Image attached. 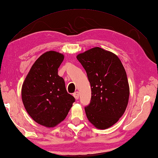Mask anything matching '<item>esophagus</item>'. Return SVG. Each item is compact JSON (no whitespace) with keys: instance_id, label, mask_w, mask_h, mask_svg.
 <instances>
[{"instance_id":"34e87169","label":"esophagus","mask_w":158,"mask_h":158,"mask_svg":"<svg viewBox=\"0 0 158 158\" xmlns=\"http://www.w3.org/2000/svg\"><path fill=\"white\" fill-rule=\"evenodd\" d=\"M73 96H74V97H75V99L77 100L79 98V92H75V93H73Z\"/></svg>"}]
</instances>
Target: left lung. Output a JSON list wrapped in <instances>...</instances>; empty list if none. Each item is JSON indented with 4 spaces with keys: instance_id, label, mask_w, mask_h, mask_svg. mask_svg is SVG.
<instances>
[{
    "instance_id": "8db88e82",
    "label": "left lung",
    "mask_w": 158,
    "mask_h": 158,
    "mask_svg": "<svg viewBox=\"0 0 158 158\" xmlns=\"http://www.w3.org/2000/svg\"><path fill=\"white\" fill-rule=\"evenodd\" d=\"M77 59L91 85L86 116L96 128H110L118 121L128 104L129 85L124 66L116 55L99 47L79 53Z\"/></svg>"
}]
</instances>
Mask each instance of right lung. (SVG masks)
Instances as JSON below:
<instances>
[{
    "label": "right lung",
    "mask_w": 158,
    "mask_h": 158,
    "mask_svg": "<svg viewBox=\"0 0 158 158\" xmlns=\"http://www.w3.org/2000/svg\"><path fill=\"white\" fill-rule=\"evenodd\" d=\"M64 59L62 53L54 51L43 53L22 86V100L27 113L34 121L48 128L62 122L75 101L57 73Z\"/></svg>",
    "instance_id": "1"
}]
</instances>
